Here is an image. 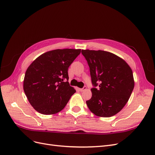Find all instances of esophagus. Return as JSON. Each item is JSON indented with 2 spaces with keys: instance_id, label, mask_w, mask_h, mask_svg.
Segmentation results:
<instances>
[{
  "instance_id": "1",
  "label": "esophagus",
  "mask_w": 155,
  "mask_h": 155,
  "mask_svg": "<svg viewBox=\"0 0 155 155\" xmlns=\"http://www.w3.org/2000/svg\"><path fill=\"white\" fill-rule=\"evenodd\" d=\"M86 89H87V88H86V86H84V87H83V88H80V89H79V90L81 91H83L86 90Z\"/></svg>"
}]
</instances>
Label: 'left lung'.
Returning <instances> with one entry per match:
<instances>
[{"instance_id": "1", "label": "left lung", "mask_w": 155, "mask_h": 155, "mask_svg": "<svg viewBox=\"0 0 155 155\" xmlns=\"http://www.w3.org/2000/svg\"><path fill=\"white\" fill-rule=\"evenodd\" d=\"M81 53L95 87L91 89V98L86 102L89 109L100 117L116 114L124 107L134 88L131 68L124 60L108 51L83 49Z\"/></svg>"}]
</instances>
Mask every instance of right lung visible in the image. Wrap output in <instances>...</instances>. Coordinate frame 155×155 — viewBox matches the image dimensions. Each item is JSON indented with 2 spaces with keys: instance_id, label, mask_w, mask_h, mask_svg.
<instances>
[{
  "instance_id": "obj_1",
  "label": "right lung",
  "mask_w": 155,
  "mask_h": 155,
  "mask_svg": "<svg viewBox=\"0 0 155 155\" xmlns=\"http://www.w3.org/2000/svg\"><path fill=\"white\" fill-rule=\"evenodd\" d=\"M80 53V49H54L42 54L29 65L23 90L35 110L42 114H53L65 107L76 92L67 81L68 68Z\"/></svg>"
}]
</instances>
